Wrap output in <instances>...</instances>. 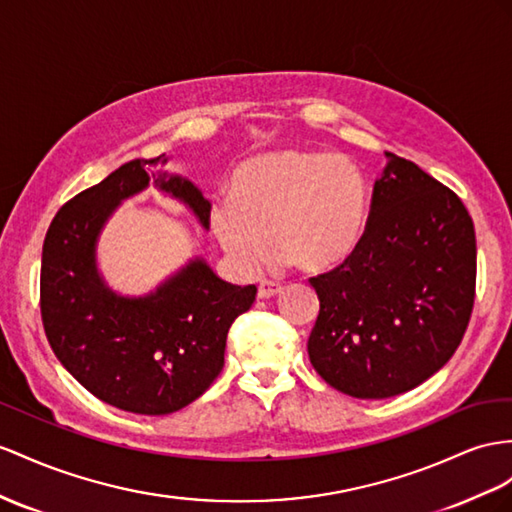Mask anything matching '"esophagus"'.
<instances>
[{"label":"esophagus","instance_id":"obj_1","mask_svg":"<svg viewBox=\"0 0 512 512\" xmlns=\"http://www.w3.org/2000/svg\"><path fill=\"white\" fill-rule=\"evenodd\" d=\"M283 292V285L281 283H274V281H261L259 283V290H257V296L259 298H272Z\"/></svg>","mask_w":512,"mask_h":512}]
</instances>
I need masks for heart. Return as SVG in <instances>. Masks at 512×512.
I'll return each instance as SVG.
<instances>
[{"instance_id": "1", "label": "heart", "mask_w": 512, "mask_h": 512, "mask_svg": "<svg viewBox=\"0 0 512 512\" xmlns=\"http://www.w3.org/2000/svg\"><path fill=\"white\" fill-rule=\"evenodd\" d=\"M372 188L344 155L279 149L251 157L229 177V199L209 227L235 264L255 272L270 246L305 272H326L357 251L368 231Z\"/></svg>"}]
</instances>
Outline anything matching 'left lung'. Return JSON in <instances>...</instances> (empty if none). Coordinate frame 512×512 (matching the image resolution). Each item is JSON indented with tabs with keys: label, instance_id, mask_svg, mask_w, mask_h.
I'll return each mask as SVG.
<instances>
[{
	"label": "left lung",
	"instance_id": "1",
	"mask_svg": "<svg viewBox=\"0 0 512 512\" xmlns=\"http://www.w3.org/2000/svg\"><path fill=\"white\" fill-rule=\"evenodd\" d=\"M363 242L309 279L320 313L309 361L352 398L422 385L456 352L476 298V231L458 196L417 164L385 153Z\"/></svg>",
	"mask_w": 512,
	"mask_h": 512
}]
</instances>
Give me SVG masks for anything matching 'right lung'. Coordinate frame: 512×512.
I'll return each mask as SVG.
<instances>
[{
  "instance_id": "add662e5",
  "label": "right lung",
  "mask_w": 512,
  "mask_h": 512,
  "mask_svg": "<svg viewBox=\"0 0 512 512\" xmlns=\"http://www.w3.org/2000/svg\"><path fill=\"white\" fill-rule=\"evenodd\" d=\"M164 162V155L131 160L64 203L47 229L41 264V318L58 361L99 400L140 415L175 413L203 396L225 365L231 324L257 296L255 285L218 279L203 259L149 296H119L103 283L95 261L101 227ZM155 186L209 227L212 205L192 181L160 173Z\"/></svg>"
}]
</instances>
